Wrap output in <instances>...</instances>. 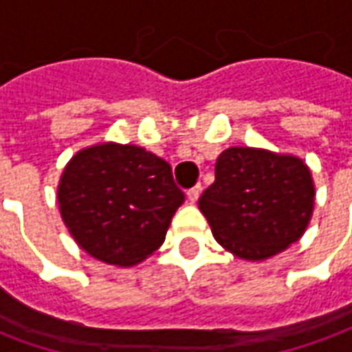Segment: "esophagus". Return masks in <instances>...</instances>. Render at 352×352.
Instances as JSON below:
<instances>
[{
  "instance_id": "obj_1",
  "label": "esophagus",
  "mask_w": 352,
  "mask_h": 352,
  "mask_svg": "<svg viewBox=\"0 0 352 352\" xmlns=\"http://www.w3.org/2000/svg\"><path fill=\"white\" fill-rule=\"evenodd\" d=\"M199 194H201V184H196V186H192L190 190L186 192V196H188V199H190L192 204H196V201H198Z\"/></svg>"
}]
</instances>
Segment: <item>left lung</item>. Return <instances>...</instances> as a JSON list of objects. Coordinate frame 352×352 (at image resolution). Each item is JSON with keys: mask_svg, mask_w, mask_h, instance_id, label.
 Returning a JSON list of instances; mask_svg holds the SVG:
<instances>
[{"mask_svg": "<svg viewBox=\"0 0 352 352\" xmlns=\"http://www.w3.org/2000/svg\"><path fill=\"white\" fill-rule=\"evenodd\" d=\"M315 188L296 156L232 146L198 206L214 239L245 260H264L298 241L309 224Z\"/></svg>", "mask_w": 352, "mask_h": 352, "instance_id": "8db88e82", "label": "left lung"}]
</instances>
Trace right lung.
Listing matches in <instances>:
<instances>
[{
	"instance_id": "1",
	"label": "right lung",
	"mask_w": 352,
	"mask_h": 352,
	"mask_svg": "<svg viewBox=\"0 0 352 352\" xmlns=\"http://www.w3.org/2000/svg\"><path fill=\"white\" fill-rule=\"evenodd\" d=\"M58 201L65 226L88 254L133 265L164 243L184 192L160 156L105 143L73 156L60 179Z\"/></svg>"
}]
</instances>
